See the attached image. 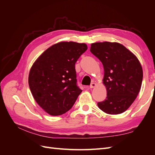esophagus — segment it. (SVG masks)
I'll return each instance as SVG.
<instances>
[{"label": "esophagus", "mask_w": 155, "mask_h": 155, "mask_svg": "<svg viewBox=\"0 0 155 155\" xmlns=\"http://www.w3.org/2000/svg\"><path fill=\"white\" fill-rule=\"evenodd\" d=\"M96 86V83H92L91 84V85H90V88H94Z\"/></svg>", "instance_id": "34e87169"}]
</instances>
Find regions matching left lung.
Instances as JSON below:
<instances>
[{"instance_id": "1", "label": "left lung", "mask_w": 155, "mask_h": 155, "mask_svg": "<svg viewBox=\"0 0 155 155\" xmlns=\"http://www.w3.org/2000/svg\"><path fill=\"white\" fill-rule=\"evenodd\" d=\"M91 52L99 59L104 68L103 79L106 99L97 103L107 114H118L133 104L141 88L143 71L137 57L118 43H92Z\"/></svg>"}]
</instances>
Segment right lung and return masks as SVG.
<instances>
[{"instance_id": "obj_1", "label": "right lung", "mask_w": 155, "mask_h": 155, "mask_svg": "<svg viewBox=\"0 0 155 155\" xmlns=\"http://www.w3.org/2000/svg\"><path fill=\"white\" fill-rule=\"evenodd\" d=\"M87 50L85 43L61 42L46 50L31 68L28 83L38 105L51 116L69 110L82 91L75 64Z\"/></svg>"}]
</instances>
